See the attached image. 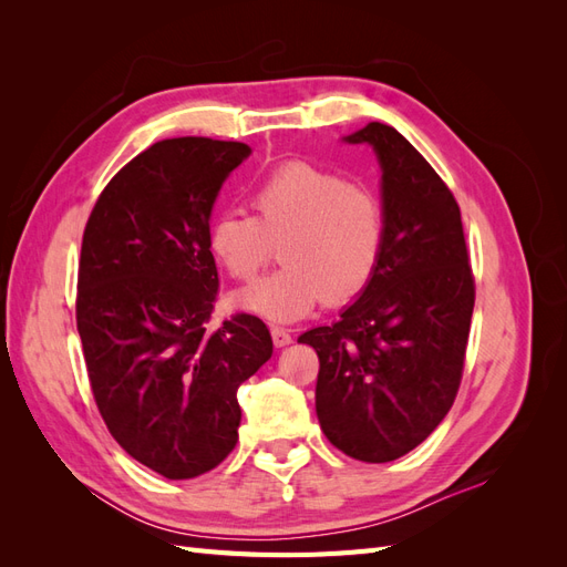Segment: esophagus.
Masks as SVG:
<instances>
[{"label":"esophagus","mask_w":567,"mask_h":567,"mask_svg":"<svg viewBox=\"0 0 567 567\" xmlns=\"http://www.w3.org/2000/svg\"><path fill=\"white\" fill-rule=\"evenodd\" d=\"M271 340L277 348H286L293 342V336H290L288 329H281V326H271Z\"/></svg>","instance_id":"1"}]
</instances>
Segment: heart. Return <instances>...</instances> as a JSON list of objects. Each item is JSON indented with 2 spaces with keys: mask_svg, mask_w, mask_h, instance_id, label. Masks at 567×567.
<instances>
[{
  "mask_svg": "<svg viewBox=\"0 0 567 567\" xmlns=\"http://www.w3.org/2000/svg\"><path fill=\"white\" fill-rule=\"evenodd\" d=\"M250 205L213 219L208 246L234 279L252 281L271 260V241H281L284 262L269 277L238 293L244 310L288 323L321 302L357 298L381 269L388 221L381 198L333 169L288 161L252 186Z\"/></svg>",
  "mask_w": 567,
  "mask_h": 567,
  "instance_id": "1",
  "label": "heart"
}]
</instances>
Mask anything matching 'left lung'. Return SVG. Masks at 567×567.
<instances>
[{
  "label": "left lung",
  "instance_id": "left-lung-1",
  "mask_svg": "<svg viewBox=\"0 0 567 567\" xmlns=\"http://www.w3.org/2000/svg\"><path fill=\"white\" fill-rule=\"evenodd\" d=\"M371 144L383 169L385 255L340 321L298 338L317 350V416L357 461L404 456L447 416L461 385L475 305L461 210L404 136L369 123L346 136Z\"/></svg>",
  "mask_w": 567,
  "mask_h": 567
}]
</instances>
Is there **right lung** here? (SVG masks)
Returning a JSON list of instances; mask_svg holds the SVG:
<instances>
[{
	"label": "right lung",
	"mask_w": 567,
	"mask_h": 567,
	"mask_svg": "<svg viewBox=\"0 0 567 567\" xmlns=\"http://www.w3.org/2000/svg\"><path fill=\"white\" fill-rule=\"evenodd\" d=\"M248 156V144L208 136L156 142L106 184L84 227L75 317L94 402L120 447L167 480L229 456L236 392L271 357L252 315L208 329L213 203Z\"/></svg>",
	"instance_id": "1"
}]
</instances>
